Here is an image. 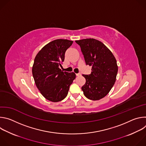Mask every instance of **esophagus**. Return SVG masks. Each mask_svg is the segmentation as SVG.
<instances>
[{
	"label": "esophagus",
	"mask_w": 146,
	"mask_h": 146,
	"mask_svg": "<svg viewBox=\"0 0 146 146\" xmlns=\"http://www.w3.org/2000/svg\"><path fill=\"white\" fill-rule=\"evenodd\" d=\"M76 76L78 77V76H81V74H80V73H77V74H76Z\"/></svg>",
	"instance_id": "1"
}]
</instances>
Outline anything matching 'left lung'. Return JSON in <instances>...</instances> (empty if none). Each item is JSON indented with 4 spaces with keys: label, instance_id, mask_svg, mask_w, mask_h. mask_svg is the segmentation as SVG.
<instances>
[{
    "label": "left lung",
    "instance_id": "8db88e82",
    "mask_svg": "<svg viewBox=\"0 0 146 146\" xmlns=\"http://www.w3.org/2000/svg\"><path fill=\"white\" fill-rule=\"evenodd\" d=\"M87 65L92 66L90 74L85 75V84L81 87L86 98L97 100L105 97L113 87L118 72L117 60L110 50L95 38L76 40Z\"/></svg>",
    "mask_w": 146,
    "mask_h": 146
}]
</instances>
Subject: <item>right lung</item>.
<instances>
[{"label": "right lung", "instance_id": "right-lung-1", "mask_svg": "<svg viewBox=\"0 0 146 146\" xmlns=\"http://www.w3.org/2000/svg\"><path fill=\"white\" fill-rule=\"evenodd\" d=\"M67 39L53 40L36 55L32 68V74L38 90L47 100L57 102L65 99L70 86L76 78L73 73L59 69L64 61L65 52L73 44Z\"/></svg>", "mask_w": 146, "mask_h": 146}]
</instances>
